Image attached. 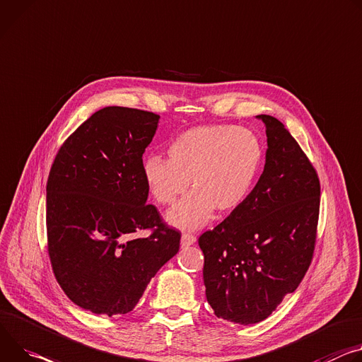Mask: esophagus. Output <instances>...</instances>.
Listing matches in <instances>:
<instances>
[{"label":"esophagus","instance_id":"obj_1","mask_svg":"<svg viewBox=\"0 0 362 362\" xmlns=\"http://www.w3.org/2000/svg\"><path fill=\"white\" fill-rule=\"evenodd\" d=\"M196 243V237L192 235V234H183L182 235V247H189V245H193Z\"/></svg>","mask_w":362,"mask_h":362}]
</instances>
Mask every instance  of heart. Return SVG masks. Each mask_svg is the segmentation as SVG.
Masks as SVG:
<instances>
[{"label": "heart", "instance_id": "1", "mask_svg": "<svg viewBox=\"0 0 362 362\" xmlns=\"http://www.w3.org/2000/svg\"><path fill=\"white\" fill-rule=\"evenodd\" d=\"M169 158L153 154L143 161L146 185L160 205L173 206L170 225L193 231L206 225L214 212L235 211L248 196L262 161L259 140L245 128L199 125L179 134L168 148Z\"/></svg>", "mask_w": 362, "mask_h": 362}]
</instances>
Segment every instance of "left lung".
<instances>
[{
  "label": "left lung",
  "mask_w": 362,
  "mask_h": 362,
  "mask_svg": "<svg viewBox=\"0 0 362 362\" xmlns=\"http://www.w3.org/2000/svg\"><path fill=\"white\" fill-rule=\"evenodd\" d=\"M266 164L235 211L199 237L206 299L215 315L251 325L269 317L303 280L313 257L320 185L312 163L272 115Z\"/></svg>",
  "instance_id": "8db88e82"
}]
</instances>
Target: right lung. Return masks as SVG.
Returning a JSON list of instances; mask_svg holds the SVG:
<instances>
[{"instance_id": "1", "label": "right lung", "mask_w": 362, "mask_h": 362, "mask_svg": "<svg viewBox=\"0 0 362 362\" xmlns=\"http://www.w3.org/2000/svg\"><path fill=\"white\" fill-rule=\"evenodd\" d=\"M157 114L105 107L60 147L47 180V245L53 273L68 298L95 315H125L166 262L180 233L147 205L143 154ZM153 229L136 239L140 228Z\"/></svg>"}]
</instances>
